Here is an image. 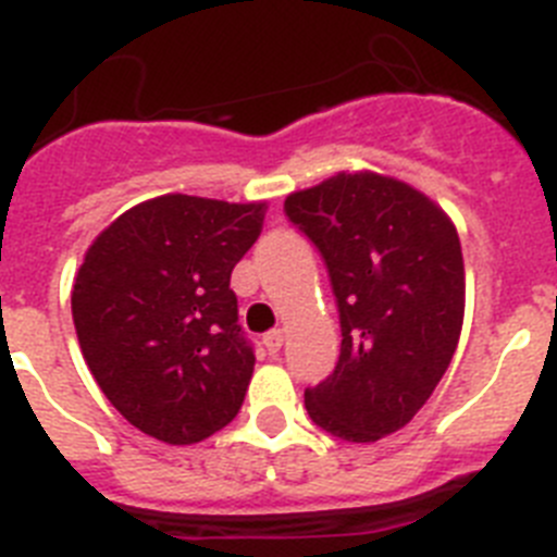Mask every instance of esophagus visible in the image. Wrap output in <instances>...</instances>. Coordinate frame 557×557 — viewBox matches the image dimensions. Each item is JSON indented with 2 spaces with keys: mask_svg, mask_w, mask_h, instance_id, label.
Masks as SVG:
<instances>
[{
  "mask_svg": "<svg viewBox=\"0 0 557 557\" xmlns=\"http://www.w3.org/2000/svg\"><path fill=\"white\" fill-rule=\"evenodd\" d=\"M282 346H284V332H282V329H270V332L264 334V348H268L270 354H275Z\"/></svg>",
  "mask_w": 557,
  "mask_h": 557,
  "instance_id": "1",
  "label": "esophagus"
}]
</instances>
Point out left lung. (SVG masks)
Instances as JSON below:
<instances>
[{
	"label": "left lung",
	"mask_w": 557,
	"mask_h": 557,
	"mask_svg": "<svg viewBox=\"0 0 557 557\" xmlns=\"http://www.w3.org/2000/svg\"><path fill=\"white\" fill-rule=\"evenodd\" d=\"M318 248L339 314L334 371L307 387L314 424L371 444L410 424L444 379L462 329L455 225L430 198L373 172H339L284 200Z\"/></svg>",
	"instance_id": "left-lung-1"
}]
</instances>
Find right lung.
Wrapping results in <instances>:
<instances>
[{
  "instance_id": "right-lung-1",
  "label": "right lung",
  "mask_w": 557,
  "mask_h": 557,
  "mask_svg": "<svg viewBox=\"0 0 557 557\" xmlns=\"http://www.w3.org/2000/svg\"><path fill=\"white\" fill-rule=\"evenodd\" d=\"M264 203L164 195L133 206L88 248L72 318L88 371L120 416L164 444L231 424L253 373L231 270Z\"/></svg>"
}]
</instances>
